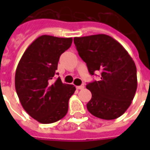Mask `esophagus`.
I'll use <instances>...</instances> for the list:
<instances>
[{"label": "esophagus", "mask_w": 150, "mask_h": 150, "mask_svg": "<svg viewBox=\"0 0 150 150\" xmlns=\"http://www.w3.org/2000/svg\"><path fill=\"white\" fill-rule=\"evenodd\" d=\"M84 85H81V86H76V89H84Z\"/></svg>", "instance_id": "obj_1"}]
</instances>
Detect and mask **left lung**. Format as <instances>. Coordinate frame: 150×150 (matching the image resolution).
<instances>
[{
	"label": "left lung",
	"mask_w": 150,
	"mask_h": 150,
	"mask_svg": "<svg viewBox=\"0 0 150 150\" xmlns=\"http://www.w3.org/2000/svg\"><path fill=\"white\" fill-rule=\"evenodd\" d=\"M74 43L90 75L101 74L99 81L86 85L92 93L86 104L89 113L104 120L121 117L137 89V71L132 58L121 43L105 34L75 37Z\"/></svg>",
	"instance_id": "left-lung-1"
}]
</instances>
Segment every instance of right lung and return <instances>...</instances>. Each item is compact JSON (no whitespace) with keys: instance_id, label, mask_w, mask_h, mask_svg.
<instances>
[{"instance_id":"right-lung-1","label":"right lung","mask_w":150,"mask_h":150,"mask_svg":"<svg viewBox=\"0 0 150 150\" xmlns=\"http://www.w3.org/2000/svg\"><path fill=\"white\" fill-rule=\"evenodd\" d=\"M72 38L43 35L28 47L20 59L15 77V90L22 107L42 124L61 120L68 110L75 91L73 85L60 78L52 83L61 54L70 47Z\"/></svg>"}]
</instances>
